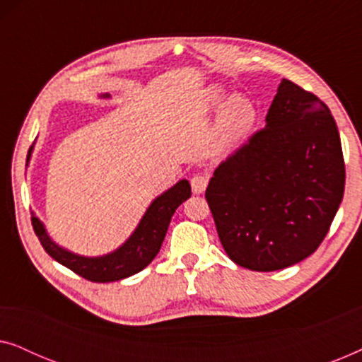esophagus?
I'll return each mask as SVG.
<instances>
[{
  "instance_id": "1",
  "label": "esophagus",
  "mask_w": 362,
  "mask_h": 362,
  "mask_svg": "<svg viewBox=\"0 0 362 362\" xmlns=\"http://www.w3.org/2000/svg\"><path fill=\"white\" fill-rule=\"evenodd\" d=\"M191 187H192V192H196V194H201V192L206 191L207 187V176L204 175H194L191 177Z\"/></svg>"
}]
</instances>
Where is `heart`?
<instances>
[{
	"mask_svg": "<svg viewBox=\"0 0 362 362\" xmlns=\"http://www.w3.org/2000/svg\"><path fill=\"white\" fill-rule=\"evenodd\" d=\"M207 107L221 108L217 122V138L222 146H234L247 136L255 120V107L244 95L227 98L219 87H211L206 93Z\"/></svg>",
	"mask_w": 362,
	"mask_h": 362,
	"instance_id": "1",
	"label": "heart"
}]
</instances>
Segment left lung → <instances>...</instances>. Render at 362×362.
<instances>
[{
    "mask_svg": "<svg viewBox=\"0 0 362 362\" xmlns=\"http://www.w3.org/2000/svg\"><path fill=\"white\" fill-rule=\"evenodd\" d=\"M265 122L206 189L226 254L255 272L286 269L318 249L346 180L338 127L318 97L284 78Z\"/></svg>",
    "mask_w": 362,
    "mask_h": 362,
    "instance_id": "8db88e82",
    "label": "left lung"
}]
</instances>
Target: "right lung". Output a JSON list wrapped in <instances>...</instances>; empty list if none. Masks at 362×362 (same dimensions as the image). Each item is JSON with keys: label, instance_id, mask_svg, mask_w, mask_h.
<instances>
[{"label": "right lung", "instance_id": "right-lung-1", "mask_svg": "<svg viewBox=\"0 0 362 362\" xmlns=\"http://www.w3.org/2000/svg\"><path fill=\"white\" fill-rule=\"evenodd\" d=\"M102 97L108 98L110 95L103 93ZM31 153L33 146L29 148L28 161L31 158ZM187 197H191V185L187 180H181L151 202L145 216L141 217L140 224L125 240V244H122L110 254L100 257H83L62 249L51 239L46 227L34 214L31 217L33 229L44 250L54 260L76 272L83 279L97 281V284H107V281H117L135 275L146 265H150V262L161 249L173 214Z\"/></svg>", "mask_w": 362, "mask_h": 362}]
</instances>
